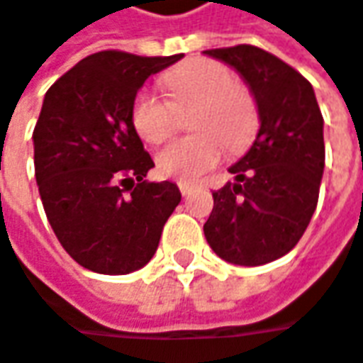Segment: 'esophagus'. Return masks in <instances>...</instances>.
I'll list each match as a JSON object with an SVG mask.
<instances>
[{
  "mask_svg": "<svg viewBox=\"0 0 363 363\" xmlns=\"http://www.w3.org/2000/svg\"><path fill=\"white\" fill-rule=\"evenodd\" d=\"M179 189H181L182 197H186V195H191V193H193V189H195V186H193V184H186V182H181V184H179Z\"/></svg>",
  "mask_w": 363,
  "mask_h": 363,
  "instance_id": "esophagus-1",
  "label": "esophagus"
}]
</instances>
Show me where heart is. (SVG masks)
I'll return each mask as SVG.
<instances>
[{"instance_id": "obj_1", "label": "heart", "mask_w": 363, "mask_h": 363, "mask_svg": "<svg viewBox=\"0 0 363 363\" xmlns=\"http://www.w3.org/2000/svg\"><path fill=\"white\" fill-rule=\"evenodd\" d=\"M166 98L141 88L131 102V123L147 143H162L172 135L174 106L199 100L193 117L195 135L181 138L156 156L162 177L181 182L197 181L222 160L224 143L238 147L255 127V102L242 86L234 84L232 69L213 59H189L162 79Z\"/></svg>"}]
</instances>
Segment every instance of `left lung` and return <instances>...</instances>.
Segmentation results:
<instances>
[{"mask_svg": "<svg viewBox=\"0 0 363 363\" xmlns=\"http://www.w3.org/2000/svg\"><path fill=\"white\" fill-rule=\"evenodd\" d=\"M205 53L245 77L261 129L230 166L236 181L213 191L203 232L228 263L265 265L298 245L316 209L325 170L323 115L308 79L279 57L252 45Z\"/></svg>", "mask_w": 363, "mask_h": 363, "instance_id": "8db88e82", "label": "left lung"}]
</instances>
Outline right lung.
Masks as SVG:
<instances>
[{
	"label": "right lung",
	"instance_id": "add662e5",
	"mask_svg": "<svg viewBox=\"0 0 363 363\" xmlns=\"http://www.w3.org/2000/svg\"><path fill=\"white\" fill-rule=\"evenodd\" d=\"M181 57L98 51L45 94L33 133L38 193L57 240L94 273L125 275L150 263L181 203L174 182L145 181L154 160L131 123L143 82Z\"/></svg>",
	"mask_w": 363,
	"mask_h": 363
}]
</instances>
